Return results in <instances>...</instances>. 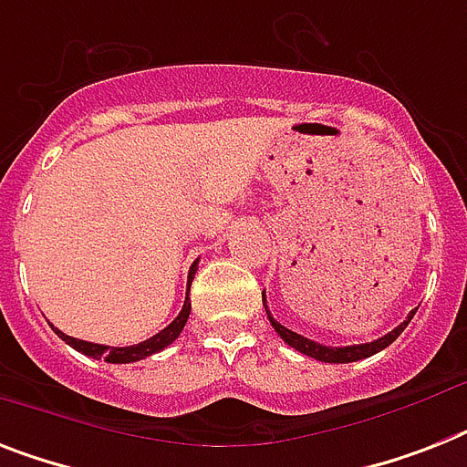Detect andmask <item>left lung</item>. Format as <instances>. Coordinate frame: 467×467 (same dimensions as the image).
Returning a JSON list of instances; mask_svg holds the SVG:
<instances>
[{"instance_id": "1", "label": "left lung", "mask_w": 467, "mask_h": 467, "mask_svg": "<svg viewBox=\"0 0 467 467\" xmlns=\"http://www.w3.org/2000/svg\"><path fill=\"white\" fill-rule=\"evenodd\" d=\"M261 297H264V306H266V295H261ZM415 312H418V309H412V312L408 314V319H405L400 326H396L391 333H386V336H381V338H377V340H371V343L345 345V348H331V345L314 343V340L305 338V336H299V333L290 331V328H285L283 324H278V321L273 319L271 312H268V306H266L268 321H271V326L275 328V333H278L280 338L285 340L290 348H295V350L302 352V355H306V358L319 359V362H333V365H348V362H358V359L371 358V355H377L379 350L389 348V345H391L393 340H396L398 336L405 331V326L410 324V319L415 317Z\"/></svg>"}]
</instances>
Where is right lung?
<instances>
[{
	"mask_svg": "<svg viewBox=\"0 0 467 467\" xmlns=\"http://www.w3.org/2000/svg\"><path fill=\"white\" fill-rule=\"evenodd\" d=\"M196 264H192L189 268V283H187V299H184V306H182L180 317L168 324L162 328L161 333H155L153 338L143 340V343H136V345H127V348H109V345H98V343H86V340H78V338H71L67 333H62L59 328L52 326V331L59 336L67 345H71L74 350L83 352V355H88V358H96V359H105V362H112V365H129V362H139V359H146L155 352L165 350L170 343H174V338L180 336L184 324L189 319V312H192V299H189V287H192V280H194V273H196Z\"/></svg>",
	"mask_w": 467,
	"mask_h": 467,
	"instance_id": "add662e5",
	"label": "right lung"
}]
</instances>
